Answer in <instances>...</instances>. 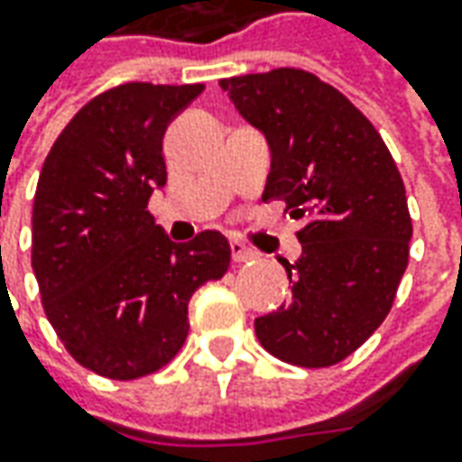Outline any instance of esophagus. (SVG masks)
Segmentation results:
<instances>
[{"instance_id": "obj_1", "label": "esophagus", "mask_w": 462, "mask_h": 462, "mask_svg": "<svg viewBox=\"0 0 462 462\" xmlns=\"http://www.w3.org/2000/svg\"><path fill=\"white\" fill-rule=\"evenodd\" d=\"M231 257H234V262H236V264H241V262H249V259H254V252H252V249H246L241 241H231Z\"/></svg>"}]
</instances>
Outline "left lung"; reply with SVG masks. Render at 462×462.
Returning <instances> with one entry per match:
<instances>
[{"label": "left lung", "instance_id": "8db88e82", "mask_svg": "<svg viewBox=\"0 0 462 462\" xmlns=\"http://www.w3.org/2000/svg\"><path fill=\"white\" fill-rule=\"evenodd\" d=\"M221 89L267 135L262 198L303 218V254L282 262L293 298L259 316L257 339L298 367L342 363L381 327L409 264L414 228L399 167L373 123L310 71L231 77Z\"/></svg>", "mask_w": 462, "mask_h": 462}]
</instances>
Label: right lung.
<instances>
[{"instance_id": "add662e5", "label": "right lung", "mask_w": 462, "mask_h": 462, "mask_svg": "<svg viewBox=\"0 0 462 462\" xmlns=\"http://www.w3.org/2000/svg\"><path fill=\"white\" fill-rule=\"evenodd\" d=\"M200 92L149 81L99 92L69 120L38 180L32 273L45 316L77 363L113 381L174 360L189 298L231 262L218 231L174 244L149 213L167 182V123Z\"/></svg>"}]
</instances>
